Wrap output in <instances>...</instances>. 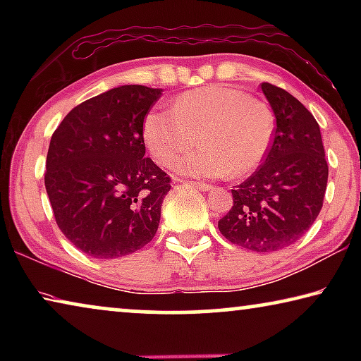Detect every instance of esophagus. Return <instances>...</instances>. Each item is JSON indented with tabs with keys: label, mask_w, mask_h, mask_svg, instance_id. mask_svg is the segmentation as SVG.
<instances>
[{
	"label": "esophagus",
	"mask_w": 361,
	"mask_h": 361,
	"mask_svg": "<svg viewBox=\"0 0 361 361\" xmlns=\"http://www.w3.org/2000/svg\"><path fill=\"white\" fill-rule=\"evenodd\" d=\"M191 185L195 186L197 189H200V191H212V189H213V186L207 185V183H202V181H192Z\"/></svg>",
	"instance_id": "34e87169"
}]
</instances>
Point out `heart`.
<instances>
[{
    "mask_svg": "<svg viewBox=\"0 0 361 361\" xmlns=\"http://www.w3.org/2000/svg\"><path fill=\"white\" fill-rule=\"evenodd\" d=\"M274 132L276 118L267 103L228 85L188 90L172 109H152L143 121L146 148L164 167H172L197 137L202 148L176 166L197 178L252 173L271 149Z\"/></svg>",
    "mask_w": 361,
    "mask_h": 361,
    "instance_id": "heart-1",
    "label": "heart"
}]
</instances>
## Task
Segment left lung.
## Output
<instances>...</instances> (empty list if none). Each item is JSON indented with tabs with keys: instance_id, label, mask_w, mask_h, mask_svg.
Listing matches in <instances>:
<instances>
[{
	"instance_id": "obj_1",
	"label": "left lung",
	"mask_w": 361,
	"mask_h": 361,
	"mask_svg": "<svg viewBox=\"0 0 361 361\" xmlns=\"http://www.w3.org/2000/svg\"><path fill=\"white\" fill-rule=\"evenodd\" d=\"M276 114V132L264 164L232 189L234 205L218 221L229 242L258 253L291 245L319 216L326 191L328 164L320 127L301 102L262 82Z\"/></svg>"
}]
</instances>
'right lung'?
I'll list each match as a JSON object with an SVG mask.
<instances>
[{"instance_id":"1","label":"right lung","mask_w":361,"mask_h":361,"mask_svg":"<svg viewBox=\"0 0 361 361\" xmlns=\"http://www.w3.org/2000/svg\"><path fill=\"white\" fill-rule=\"evenodd\" d=\"M162 89L121 85L71 109L54 132L46 191L63 235L116 259L154 237L170 176L145 157L143 121Z\"/></svg>"}]
</instances>
